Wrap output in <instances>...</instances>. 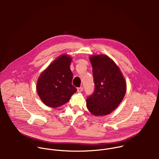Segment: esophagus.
I'll return each instance as SVG.
<instances>
[{
    "label": "esophagus",
    "mask_w": 159,
    "mask_h": 159,
    "mask_svg": "<svg viewBox=\"0 0 159 159\" xmlns=\"http://www.w3.org/2000/svg\"><path fill=\"white\" fill-rule=\"evenodd\" d=\"M83 90V87H80L77 88V92L78 93H81Z\"/></svg>",
    "instance_id": "34e87169"
}]
</instances>
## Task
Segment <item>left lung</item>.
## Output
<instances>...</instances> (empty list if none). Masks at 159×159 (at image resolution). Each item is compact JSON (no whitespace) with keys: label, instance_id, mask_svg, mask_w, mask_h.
Masks as SVG:
<instances>
[{"label":"left lung","instance_id":"obj_1","mask_svg":"<svg viewBox=\"0 0 159 159\" xmlns=\"http://www.w3.org/2000/svg\"><path fill=\"white\" fill-rule=\"evenodd\" d=\"M95 85L94 93L87 98V107L96 116L107 115L123 101L126 90L125 79L120 68L106 55L89 57Z\"/></svg>","mask_w":159,"mask_h":159}]
</instances>
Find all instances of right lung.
<instances>
[{"mask_svg": "<svg viewBox=\"0 0 159 159\" xmlns=\"http://www.w3.org/2000/svg\"><path fill=\"white\" fill-rule=\"evenodd\" d=\"M72 58L66 54L57 57L39 76L36 90L41 101L55 108L69 101L76 93L72 84L73 74L70 70Z\"/></svg>", "mask_w": 159, "mask_h": 159, "instance_id": "add662e5", "label": "right lung"}]
</instances>
